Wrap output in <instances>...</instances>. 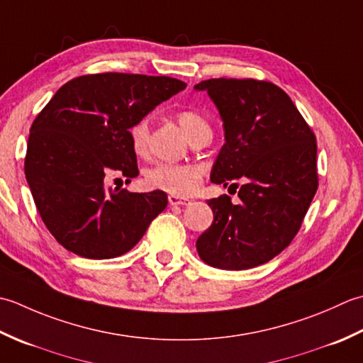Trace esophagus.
<instances>
[{
  "instance_id": "esophagus-1",
  "label": "esophagus",
  "mask_w": 363,
  "mask_h": 363,
  "mask_svg": "<svg viewBox=\"0 0 363 363\" xmlns=\"http://www.w3.org/2000/svg\"><path fill=\"white\" fill-rule=\"evenodd\" d=\"M169 203L171 205H188L189 203V199H183V197H179V196H169Z\"/></svg>"
}]
</instances>
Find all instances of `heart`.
Wrapping results in <instances>:
<instances>
[{"label": "heart", "instance_id": "b5f03b06", "mask_svg": "<svg viewBox=\"0 0 363 363\" xmlns=\"http://www.w3.org/2000/svg\"><path fill=\"white\" fill-rule=\"evenodd\" d=\"M177 121L192 144L202 138H211V127L205 117L192 109L177 113ZM131 149L138 157L149 153V119H139L128 130ZM205 174V167L197 162H160L145 172V183L153 189H161L172 196L186 197L196 192Z\"/></svg>", "mask_w": 363, "mask_h": 363}]
</instances>
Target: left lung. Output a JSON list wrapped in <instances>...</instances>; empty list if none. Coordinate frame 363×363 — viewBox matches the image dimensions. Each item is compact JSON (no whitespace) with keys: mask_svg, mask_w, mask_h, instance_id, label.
Returning <instances> with one entry per match:
<instances>
[{"mask_svg":"<svg viewBox=\"0 0 363 363\" xmlns=\"http://www.w3.org/2000/svg\"><path fill=\"white\" fill-rule=\"evenodd\" d=\"M194 89L208 92L224 122L225 144L211 182H244L238 205L227 194L208 201L214 219L196 242L199 257L213 268H255L299 232L318 189L316 138L291 99L269 81L211 78Z\"/></svg>","mask_w":363,"mask_h":363,"instance_id":"8db88e82","label":"left lung"}]
</instances>
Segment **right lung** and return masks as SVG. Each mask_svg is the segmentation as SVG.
<instances>
[{
	"label": "right lung",
	"mask_w": 363,
	"mask_h": 363,
	"mask_svg": "<svg viewBox=\"0 0 363 363\" xmlns=\"http://www.w3.org/2000/svg\"><path fill=\"white\" fill-rule=\"evenodd\" d=\"M186 83L171 77L95 73L70 79L31 125L25 175L43 224L70 252L114 258L166 208L164 191L105 189V177L139 175L128 130Z\"/></svg>",
	"instance_id": "1"
}]
</instances>
